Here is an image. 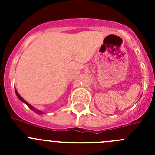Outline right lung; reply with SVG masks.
<instances>
[{"label": "right lung", "instance_id": "add662e5", "mask_svg": "<svg viewBox=\"0 0 155 155\" xmlns=\"http://www.w3.org/2000/svg\"><path fill=\"white\" fill-rule=\"evenodd\" d=\"M15 93H16V95H17V97H18V98H19V100H20V101H21V102H24V103L25 104V105H28V107L29 108V109H31V110H32V111H33V112H35V113H37V114H39V115L45 114V113H43V112H42V111H40V110H39V109H35V107H33V106H32V105H30V104L28 103V102H27L26 101H25V100L23 99L22 97H21V95H20V94H18V92L17 90H16V89H15Z\"/></svg>", "mask_w": 155, "mask_h": 155}]
</instances>
